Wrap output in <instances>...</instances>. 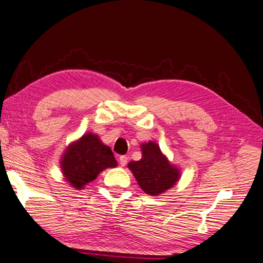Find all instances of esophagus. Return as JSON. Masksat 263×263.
<instances>
[{"label":"esophagus","instance_id":"34e87169","mask_svg":"<svg viewBox=\"0 0 263 263\" xmlns=\"http://www.w3.org/2000/svg\"><path fill=\"white\" fill-rule=\"evenodd\" d=\"M127 162H128V157H127V156L121 155V156L119 157V163H120L121 166H125V165L127 164Z\"/></svg>","mask_w":263,"mask_h":263}]
</instances>
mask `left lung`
Returning a JSON list of instances; mask_svg holds the SVG:
<instances>
[{
    "label": "left lung",
    "mask_w": 263,
    "mask_h": 263,
    "mask_svg": "<svg viewBox=\"0 0 263 263\" xmlns=\"http://www.w3.org/2000/svg\"><path fill=\"white\" fill-rule=\"evenodd\" d=\"M142 151V159L130 162L128 167L145 193L149 195L162 194L177 182L180 172L170 164L157 144L153 142L143 144Z\"/></svg>",
    "instance_id": "8db88e82"
}]
</instances>
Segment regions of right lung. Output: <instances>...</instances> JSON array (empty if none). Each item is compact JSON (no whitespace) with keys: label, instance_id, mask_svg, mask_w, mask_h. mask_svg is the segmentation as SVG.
Wrapping results in <instances>:
<instances>
[{"label":"right lung","instance_id":"1","mask_svg":"<svg viewBox=\"0 0 263 263\" xmlns=\"http://www.w3.org/2000/svg\"><path fill=\"white\" fill-rule=\"evenodd\" d=\"M116 166L117 162L110 147L102 144L90 133L70 145L61 161L66 180L79 190L92 182L101 171Z\"/></svg>","mask_w":263,"mask_h":263}]
</instances>
